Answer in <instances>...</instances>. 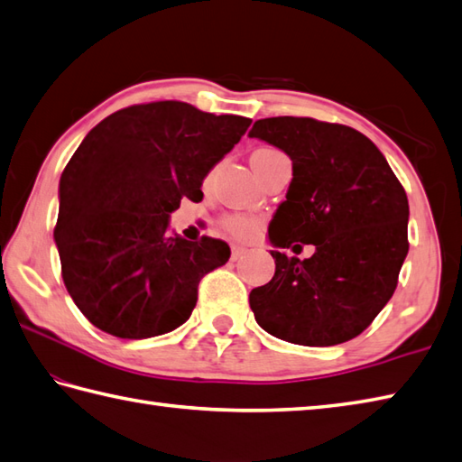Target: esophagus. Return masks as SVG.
Returning <instances> with one entry per match:
<instances>
[{
    "instance_id": "1",
    "label": "esophagus",
    "mask_w": 462,
    "mask_h": 462,
    "mask_svg": "<svg viewBox=\"0 0 462 462\" xmlns=\"http://www.w3.org/2000/svg\"><path fill=\"white\" fill-rule=\"evenodd\" d=\"M246 252H248V250L244 248V246H240V244H234V246H232V260H234V262L240 260Z\"/></svg>"
}]
</instances>
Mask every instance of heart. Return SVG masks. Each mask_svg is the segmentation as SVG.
<instances>
[{
    "label": "heart",
    "mask_w": 462,
    "mask_h": 462,
    "mask_svg": "<svg viewBox=\"0 0 462 462\" xmlns=\"http://www.w3.org/2000/svg\"><path fill=\"white\" fill-rule=\"evenodd\" d=\"M258 152H273L272 149H262ZM260 218L250 214H226L222 218L224 230L236 238H252L260 230Z\"/></svg>",
    "instance_id": "obj_1"
}]
</instances>
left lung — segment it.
I'll use <instances>...</instances> for the list:
<instances>
[{"label": "left lung", "instance_id": "1", "mask_svg": "<svg viewBox=\"0 0 462 462\" xmlns=\"http://www.w3.org/2000/svg\"><path fill=\"white\" fill-rule=\"evenodd\" d=\"M250 136L286 152L293 179L270 224L273 246L313 244L311 258L272 250L276 273L250 291L273 337L328 347L357 337L393 296L409 252V202L365 134L310 116H272Z\"/></svg>", "mask_w": 462, "mask_h": 462}]
</instances>
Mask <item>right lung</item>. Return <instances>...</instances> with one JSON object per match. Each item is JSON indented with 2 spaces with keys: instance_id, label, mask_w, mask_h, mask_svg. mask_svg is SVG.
Returning <instances> with one entry per match:
<instances>
[{
  "instance_id": "right-lung-1",
  "label": "right lung",
  "mask_w": 462,
  "mask_h": 462,
  "mask_svg": "<svg viewBox=\"0 0 462 462\" xmlns=\"http://www.w3.org/2000/svg\"><path fill=\"white\" fill-rule=\"evenodd\" d=\"M250 119L182 101L133 105L101 121L67 162L53 230L69 296L95 328L121 339L169 333L190 318L206 273L228 244L169 236L182 199L248 131Z\"/></svg>"
}]
</instances>
